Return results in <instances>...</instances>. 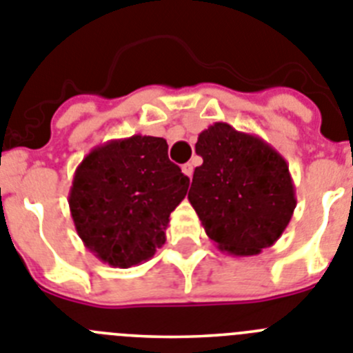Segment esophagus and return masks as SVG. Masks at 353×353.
Wrapping results in <instances>:
<instances>
[{"label": "esophagus", "instance_id": "1", "mask_svg": "<svg viewBox=\"0 0 353 353\" xmlns=\"http://www.w3.org/2000/svg\"><path fill=\"white\" fill-rule=\"evenodd\" d=\"M181 170H183V174H185V176H188L190 179H192V176H194V165L185 163L183 167H181Z\"/></svg>", "mask_w": 353, "mask_h": 353}]
</instances>
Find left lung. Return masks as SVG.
<instances>
[{
    "label": "left lung",
    "mask_w": 353,
    "mask_h": 353,
    "mask_svg": "<svg viewBox=\"0 0 353 353\" xmlns=\"http://www.w3.org/2000/svg\"><path fill=\"white\" fill-rule=\"evenodd\" d=\"M188 201L222 252L256 256L283 236L296 208L286 159L257 134L214 122L199 134Z\"/></svg>",
    "instance_id": "8db88e82"
}]
</instances>
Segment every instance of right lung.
I'll use <instances>...</instances> for the list:
<instances>
[{
	"label": "right lung",
	"mask_w": 353,
	"mask_h": 353,
	"mask_svg": "<svg viewBox=\"0 0 353 353\" xmlns=\"http://www.w3.org/2000/svg\"><path fill=\"white\" fill-rule=\"evenodd\" d=\"M167 151V140L133 134L94 147L76 168L70 216L85 247L103 263L140 265L167 240L168 216L190 185Z\"/></svg>",
	"instance_id": "1"
}]
</instances>
